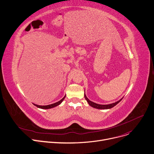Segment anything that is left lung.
Masks as SVG:
<instances>
[{"label": "left lung", "mask_w": 154, "mask_h": 154, "mask_svg": "<svg viewBox=\"0 0 154 154\" xmlns=\"http://www.w3.org/2000/svg\"><path fill=\"white\" fill-rule=\"evenodd\" d=\"M84 97H85V98L86 99V100L87 101V102L88 103L89 105H90L91 107L93 108H97V109H109V108H111L112 107H114L115 106H116L118 103H119V102L121 101V100L122 99V98L115 102V103H111V104H109V105H100V104H97V103H94V102H92L90 100H88V98L87 97V96L85 95V94H84Z\"/></svg>", "instance_id": "obj_1"}]
</instances>
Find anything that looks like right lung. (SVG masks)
I'll list each match as a JSON object with an SVG mask.
<instances>
[{
	"instance_id": "obj_1",
	"label": "right lung",
	"mask_w": 154,
	"mask_h": 154,
	"mask_svg": "<svg viewBox=\"0 0 154 154\" xmlns=\"http://www.w3.org/2000/svg\"><path fill=\"white\" fill-rule=\"evenodd\" d=\"M66 96H64V97L63 98L61 99L60 101L56 102V103H53V104H51V105H46V106H40V105H36V104H33L34 105H35L36 106H37L38 108H42V109H49V108H54L59 105H60L61 103H62V101L64 100Z\"/></svg>"
}]
</instances>
